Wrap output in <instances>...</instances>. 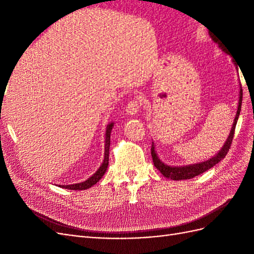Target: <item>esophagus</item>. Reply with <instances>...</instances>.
I'll use <instances>...</instances> for the list:
<instances>
[{
  "instance_id": "obj_1",
  "label": "esophagus",
  "mask_w": 254,
  "mask_h": 254,
  "mask_svg": "<svg viewBox=\"0 0 254 254\" xmlns=\"http://www.w3.org/2000/svg\"><path fill=\"white\" fill-rule=\"evenodd\" d=\"M141 105H142V103H141L140 99H137V98L131 99V101H130L127 104V106H126V112H127V114H129V115L135 114L137 111H139V109L141 108Z\"/></svg>"
}]
</instances>
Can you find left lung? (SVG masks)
Wrapping results in <instances>:
<instances>
[{
    "mask_svg": "<svg viewBox=\"0 0 254 254\" xmlns=\"http://www.w3.org/2000/svg\"><path fill=\"white\" fill-rule=\"evenodd\" d=\"M212 39L218 44V47L226 52L227 54H230L228 48H226L225 43L222 42L221 40H219L217 37L213 36L212 34H210ZM235 64V61H234ZM236 65V64H235ZM242 101H243V90L241 89L240 91V99H238V108H237V112L235 115V119L233 122V125L231 128V131H230V134L228 136V139L224 145V147L220 149V151L217 153L216 156H214L213 158H211L210 160L204 161V162L201 163H198V164H191V165H187V166H170V165H166L164 164L162 161L159 159V157L157 156L156 150H155V145H151V157H152V162L153 165L156 166L157 170L160 171V173L162 174L166 178H170L173 180H186V179H191L194 178V177L200 175L204 172H206L207 170H210L214 165H216L218 162L224 159L227 153L231 147V144L233 141V136H234V131H235V127H236V123L238 120V117H240V112H241V108H242Z\"/></svg>",
    "mask_w": 254,
    "mask_h": 254,
    "instance_id": "left-lung-1",
    "label": "left lung"
}]
</instances>
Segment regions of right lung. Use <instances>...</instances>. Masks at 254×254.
I'll return each instance as SVG.
<instances>
[{
	"instance_id": "add662e5",
	"label": "right lung",
	"mask_w": 254,
	"mask_h": 254,
	"mask_svg": "<svg viewBox=\"0 0 254 254\" xmlns=\"http://www.w3.org/2000/svg\"><path fill=\"white\" fill-rule=\"evenodd\" d=\"M113 127V123L107 126L106 130V143H105V158H104V162L101 165V167L98 168L97 172L90 177V178L86 181L80 182V183H76V184H71V186H59L60 188L67 189V190H87L91 187H93L94 184L97 183V181L101 180L104 174L106 173L107 168H108L109 164V147H110V134H111V130Z\"/></svg>"
}]
</instances>
